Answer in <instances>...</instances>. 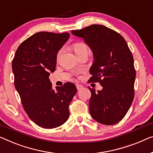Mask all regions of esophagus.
Here are the masks:
<instances>
[{"mask_svg":"<svg viewBox=\"0 0 153 153\" xmlns=\"http://www.w3.org/2000/svg\"><path fill=\"white\" fill-rule=\"evenodd\" d=\"M76 88H77V90H79V89H82L83 86L82 85H78V84H77V85H76Z\"/></svg>","mask_w":153,"mask_h":153,"instance_id":"obj_1","label":"esophagus"}]
</instances>
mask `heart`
Returning a JSON list of instances; mask_svg holds the SVG:
<instances>
[{
	"instance_id": "b5f03b06",
	"label": "heart",
	"mask_w": 153,
	"mask_h": 153,
	"mask_svg": "<svg viewBox=\"0 0 153 153\" xmlns=\"http://www.w3.org/2000/svg\"><path fill=\"white\" fill-rule=\"evenodd\" d=\"M84 50H88L87 46L85 44H82V43H78V44H76L74 46V51H75V53H76V54H77L79 52H80V51H84ZM62 50H60L59 52H58L57 55V60L59 59L60 56H61V55H62Z\"/></svg>"
}]
</instances>
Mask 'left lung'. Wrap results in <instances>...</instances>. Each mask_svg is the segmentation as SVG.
I'll return each mask as SVG.
<instances>
[{
	"label": "left lung",
	"mask_w": 153,
	"mask_h": 153,
	"mask_svg": "<svg viewBox=\"0 0 153 153\" xmlns=\"http://www.w3.org/2000/svg\"><path fill=\"white\" fill-rule=\"evenodd\" d=\"M71 33L84 39L94 54L89 82H99L102 89L91 93L90 114L103 125H114L123 119L134 96L136 71L126 40L102 25H91Z\"/></svg>",
	"instance_id": "obj_1"
}]
</instances>
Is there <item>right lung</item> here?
Here are the masks:
<instances>
[{"mask_svg":"<svg viewBox=\"0 0 153 153\" xmlns=\"http://www.w3.org/2000/svg\"><path fill=\"white\" fill-rule=\"evenodd\" d=\"M69 36L68 33H36L21 43L13 59L14 86L23 108L42 128H57L69 117L68 107L77 92L76 85L66 82L55 91L48 78L55 71L58 51Z\"/></svg>","mask_w":153,"mask_h":153,"instance_id":"1","label":"right lung"}]
</instances>
